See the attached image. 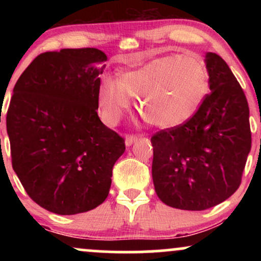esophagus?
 Instances as JSON below:
<instances>
[{
  "label": "esophagus",
  "mask_w": 261,
  "mask_h": 261,
  "mask_svg": "<svg viewBox=\"0 0 261 261\" xmlns=\"http://www.w3.org/2000/svg\"><path fill=\"white\" fill-rule=\"evenodd\" d=\"M137 141V136H133V135H127L126 137H125V145H126V147H130L131 145H134L135 142Z\"/></svg>",
  "instance_id": "1"
}]
</instances>
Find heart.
Wrapping results in <instances>:
<instances>
[{
  "label": "heart",
  "mask_w": 261,
  "mask_h": 261,
  "mask_svg": "<svg viewBox=\"0 0 261 261\" xmlns=\"http://www.w3.org/2000/svg\"><path fill=\"white\" fill-rule=\"evenodd\" d=\"M207 86V71L195 58L170 55L151 60L124 71L119 80L101 81L100 118L115 125L130 106V98H137V109L149 124L161 128L180 126L201 106Z\"/></svg>",
  "instance_id": "heart-1"
}]
</instances>
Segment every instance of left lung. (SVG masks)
Listing matches in <instances>:
<instances>
[{
    "label": "left lung",
    "mask_w": 261,
    "mask_h": 261,
    "mask_svg": "<svg viewBox=\"0 0 261 261\" xmlns=\"http://www.w3.org/2000/svg\"><path fill=\"white\" fill-rule=\"evenodd\" d=\"M211 93L185 124L151 139L152 178L161 201L202 211L223 202L241 185L251 147L249 107L226 61L207 53Z\"/></svg>",
    "instance_id": "8db88e82"
}]
</instances>
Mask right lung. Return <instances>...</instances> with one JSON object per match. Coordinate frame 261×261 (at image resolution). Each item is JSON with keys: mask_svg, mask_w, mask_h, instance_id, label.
Instances as JSON below:
<instances>
[{"mask_svg": "<svg viewBox=\"0 0 261 261\" xmlns=\"http://www.w3.org/2000/svg\"><path fill=\"white\" fill-rule=\"evenodd\" d=\"M107 60L94 47L40 54L13 88L6 118L12 167L32 200L54 214L103 203L125 152L97 113Z\"/></svg>", "mask_w": 261, "mask_h": 261, "instance_id": "right-lung-1", "label": "right lung"}]
</instances>
